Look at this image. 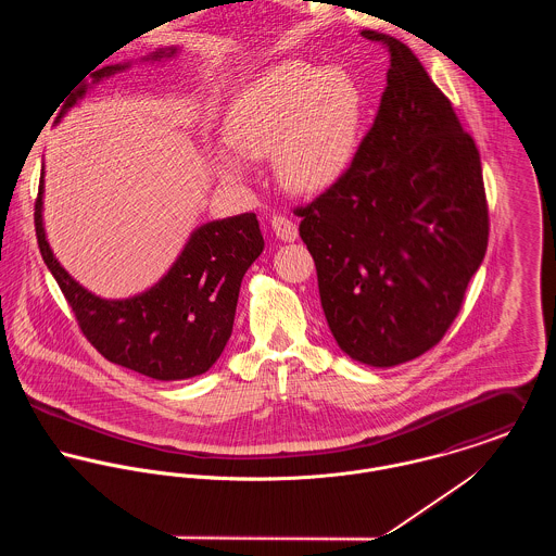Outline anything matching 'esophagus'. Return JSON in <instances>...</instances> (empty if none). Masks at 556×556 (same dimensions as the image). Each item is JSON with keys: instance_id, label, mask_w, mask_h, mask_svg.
I'll use <instances>...</instances> for the list:
<instances>
[{"instance_id": "esophagus-1", "label": "esophagus", "mask_w": 556, "mask_h": 556, "mask_svg": "<svg viewBox=\"0 0 556 556\" xmlns=\"http://www.w3.org/2000/svg\"><path fill=\"white\" fill-rule=\"evenodd\" d=\"M271 229L276 233V238L282 239V241H295L298 239V227L293 220L285 218V216H274L271 218Z\"/></svg>"}]
</instances>
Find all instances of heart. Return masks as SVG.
Segmentation results:
<instances>
[{
  "mask_svg": "<svg viewBox=\"0 0 556 556\" xmlns=\"http://www.w3.org/2000/svg\"><path fill=\"white\" fill-rule=\"evenodd\" d=\"M362 130V93L342 73L287 62L248 85L233 102L225 135L243 159L276 156L282 181L320 192L344 177ZM220 175L245 173L241 160L216 156Z\"/></svg>",
  "mask_w": 556,
  "mask_h": 556,
  "instance_id": "heart-1",
  "label": "heart"
}]
</instances>
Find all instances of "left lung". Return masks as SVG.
<instances>
[{
  "instance_id": "left-lung-1",
  "label": "left lung",
  "mask_w": 556,
  "mask_h": 556,
  "mask_svg": "<svg viewBox=\"0 0 556 556\" xmlns=\"http://www.w3.org/2000/svg\"><path fill=\"white\" fill-rule=\"evenodd\" d=\"M362 36L390 51L379 113L344 177L298 216L338 346L392 368L432 349L458 315L488 248V205L452 102L406 45Z\"/></svg>"
}]
</instances>
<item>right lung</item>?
Wrapping results in <instances>:
<instances>
[{
	"label": "right lung",
	"instance_id": "1",
	"mask_svg": "<svg viewBox=\"0 0 556 556\" xmlns=\"http://www.w3.org/2000/svg\"><path fill=\"white\" fill-rule=\"evenodd\" d=\"M177 53L179 47L159 49L141 62L160 64ZM130 66L132 62H124L91 73V83H80L62 115L96 83ZM42 197L45 168L34 212L36 238L85 338L109 362L156 381H184L207 372L231 338L241 278L265 245L256 216L250 212L197 227L154 287L126 300H104L87 291L55 258L45 231Z\"/></svg>",
	"mask_w": 556,
	"mask_h": 556
}]
</instances>
